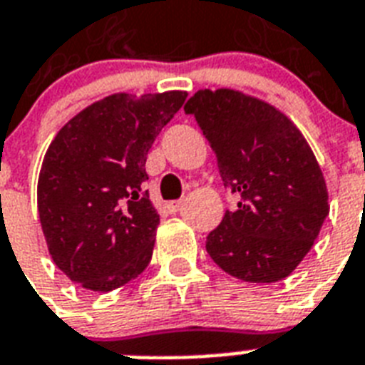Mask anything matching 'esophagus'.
Instances as JSON below:
<instances>
[{
    "instance_id": "esophagus-1",
    "label": "esophagus",
    "mask_w": 365,
    "mask_h": 365,
    "mask_svg": "<svg viewBox=\"0 0 365 365\" xmlns=\"http://www.w3.org/2000/svg\"><path fill=\"white\" fill-rule=\"evenodd\" d=\"M182 200H170V202H167V210L170 213H174V212H178V210L182 208Z\"/></svg>"
}]
</instances>
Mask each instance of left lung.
Returning <instances> with one entry per match:
<instances>
[{
  "mask_svg": "<svg viewBox=\"0 0 365 365\" xmlns=\"http://www.w3.org/2000/svg\"><path fill=\"white\" fill-rule=\"evenodd\" d=\"M183 110L210 142L225 189L240 197L208 234V255L242 281L285 279L328 217L327 183L306 138L274 106L234 90L197 91Z\"/></svg>",
  "mask_w": 365,
  "mask_h": 365,
  "instance_id": "1",
  "label": "left lung"
}]
</instances>
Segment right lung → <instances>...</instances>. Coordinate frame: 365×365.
I'll return each mask as SVG.
<instances>
[{"label": "right lung", "mask_w": 365, "mask_h": 365, "mask_svg": "<svg viewBox=\"0 0 365 365\" xmlns=\"http://www.w3.org/2000/svg\"><path fill=\"white\" fill-rule=\"evenodd\" d=\"M185 97L115 93L76 114L48 146L41 227L56 266L84 289L108 292L150 264L159 215L144 191L148 152Z\"/></svg>", "instance_id": "1"}]
</instances>
